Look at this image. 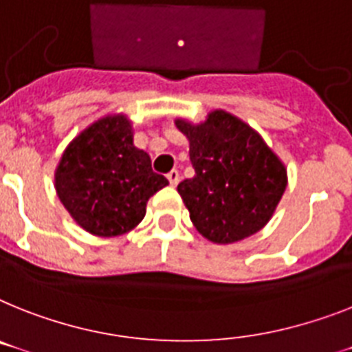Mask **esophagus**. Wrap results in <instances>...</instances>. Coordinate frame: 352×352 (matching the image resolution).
Masks as SVG:
<instances>
[{"mask_svg": "<svg viewBox=\"0 0 352 352\" xmlns=\"http://www.w3.org/2000/svg\"><path fill=\"white\" fill-rule=\"evenodd\" d=\"M167 179H169L170 185H178V183H179V173H178V170H176V169L170 170V173L167 174Z\"/></svg>", "mask_w": 352, "mask_h": 352, "instance_id": "obj_1", "label": "esophagus"}]
</instances>
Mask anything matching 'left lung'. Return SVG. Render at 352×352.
Listing matches in <instances>:
<instances>
[{"instance_id":"obj_1","label":"left lung","mask_w":352,"mask_h":352,"mask_svg":"<svg viewBox=\"0 0 352 352\" xmlns=\"http://www.w3.org/2000/svg\"><path fill=\"white\" fill-rule=\"evenodd\" d=\"M176 127L188 138L196 170L178 185L196 230L217 245L257 234L286 190L278 156L257 131L223 109L208 113L201 124L178 118Z\"/></svg>"}]
</instances>
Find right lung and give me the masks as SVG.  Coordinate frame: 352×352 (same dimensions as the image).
<instances>
[{
	"label": "right lung",
	"mask_w": 352,
	"mask_h": 352,
	"mask_svg": "<svg viewBox=\"0 0 352 352\" xmlns=\"http://www.w3.org/2000/svg\"><path fill=\"white\" fill-rule=\"evenodd\" d=\"M169 185L133 144L126 115H107L78 133L55 169V190L80 228L98 237L133 230L153 194Z\"/></svg>",
	"instance_id": "1"
}]
</instances>
